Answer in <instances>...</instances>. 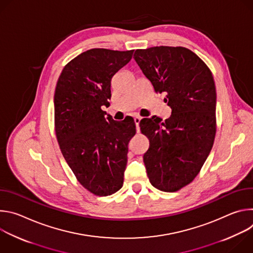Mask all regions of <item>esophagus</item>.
<instances>
[{"label":"esophagus","instance_id":"34e87169","mask_svg":"<svg viewBox=\"0 0 253 253\" xmlns=\"http://www.w3.org/2000/svg\"><path fill=\"white\" fill-rule=\"evenodd\" d=\"M140 121H141V117H138V116L134 117V122H135V124H136V130H137V132L140 131V128H139V123H140Z\"/></svg>","mask_w":253,"mask_h":253}]
</instances>
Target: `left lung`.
<instances>
[{
  "mask_svg": "<svg viewBox=\"0 0 253 253\" xmlns=\"http://www.w3.org/2000/svg\"><path fill=\"white\" fill-rule=\"evenodd\" d=\"M134 59L156 93H164L171 116L140 122L150 141L143 156L150 183L165 192L186 186L199 173L216 132V90L211 72L183 47L136 50Z\"/></svg>",
  "mask_w": 253,
  "mask_h": 253,
  "instance_id": "left-lung-1",
  "label": "left lung"
}]
</instances>
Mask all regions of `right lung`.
<instances>
[{
    "mask_svg": "<svg viewBox=\"0 0 253 253\" xmlns=\"http://www.w3.org/2000/svg\"><path fill=\"white\" fill-rule=\"evenodd\" d=\"M134 50H88L63 69L55 95V129L62 154L78 181L98 196L123 186L134 120L115 121L101 109L111 98V80Z\"/></svg>",
    "mask_w": 253,
    "mask_h": 253,
    "instance_id": "add662e5",
    "label": "right lung"
}]
</instances>
